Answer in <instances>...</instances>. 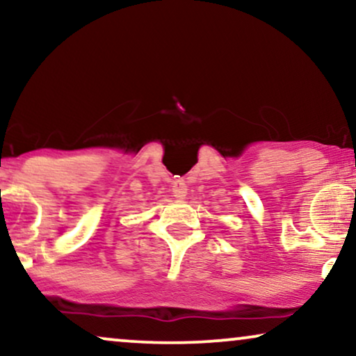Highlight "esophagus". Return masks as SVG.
Returning a JSON list of instances; mask_svg holds the SVG:
<instances>
[{"instance_id": "34e87169", "label": "esophagus", "mask_w": 356, "mask_h": 356, "mask_svg": "<svg viewBox=\"0 0 356 356\" xmlns=\"http://www.w3.org/2000/svg\"><path fill=\"white\" fill-rule=\"evenodd\" d=\"M186 184H184L183 181H177L173 184V194L177 196L178 199H183L184 196H186Z\"/></svg>"}]
</instances>
